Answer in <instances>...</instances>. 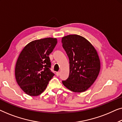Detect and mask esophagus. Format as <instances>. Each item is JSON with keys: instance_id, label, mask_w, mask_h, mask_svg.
<instances>
[{"instance_id": "esophagus-1", "label": "esophagus", "mask_w": 122, "mask_h": 122, "mask_svg": "<svg viewBox=\"0 0 122 122\" xmlns=\"http://www.w3.org/2000/svg\"><path fill=\"white\" fill-rule=\"evenodd\" d=\"M60 75V72H56V75H57V76H59Z\"/></svg>"}]
</instances>
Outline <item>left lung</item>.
Returning a JSON list of instances; mask_svg holds the SVG:
<instances>
[{
    "label": "left lung",
    "instance_id": "8db88e82",
    "mask_svg": "<svg viewBox=\"0 0 122 122\" xmlns=\"http://www.w3.org/2000/svg\"><path fill=\"white\" fill-rule=\"evenodd\" d=\"M70 61V73L63 85L74 92H83L95 82L101 69L97 51L85 37L69 35L62 38Z\"/></svg>",
    "mask_w": 122,
    "mask_h": 122
}]
</instances>
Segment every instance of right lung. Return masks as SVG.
<instances>
[{"instance_id": "right-lung-1", "label": "right lung", "mask_w": 122, "mask_h": 122, "mask_svg": "<svg viewBox=\"0 0 122 122\" xmlns=\"http://www.w3.org/2000/svg\"><path fill=\"white\" fill-rule=\"evenodd\" d=\"M57 42V39L52 37L36 40L29 42L20 52L15 76L18 85L27 95H40L54 76L49 56Z\"/></svg>"}]
</instances>
